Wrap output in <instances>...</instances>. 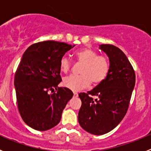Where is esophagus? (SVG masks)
<instances>
[{"mask_svg":"<svg viewBox=\"0 0 151 151\" xmlns=\"http://www.w3.org/2000/svg\"><path fill=\"white\" fill-rule=\"evenodd\" d=\"M73 96H74V97H78V94L77 92H73Z\"/></svg>","mask_w":151,"mask_h":151,"instance_id":"esophagus-1","label":"esophagus"}]
</instances>
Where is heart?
<instances>
[{
    "label": "heart",
    "mask_w": 151,
    "mask_h": 151,
    "mask_svg": "<svg viewBox=\"0 0 151 151\" xmlns=\"http://www.w3.org/2000/svg\"><path fill=\"white\" fill-rule=\"evenodd\" d=\"M78 63H83L81 76H69L64 78L63 85L72 91H80L86 88L92 82L98 85L107 76L110 71V62L105 56L98 55L97 52L90 48H83L75 53ZM61 71L66 73L72 67V63L66 57H63L60 61Z\"/></svg>",
    "instance_id": "1"
}]
</instances>
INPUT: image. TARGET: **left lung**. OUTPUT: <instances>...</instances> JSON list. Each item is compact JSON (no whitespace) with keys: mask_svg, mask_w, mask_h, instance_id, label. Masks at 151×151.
Wrapping results in <instances>:
<instances>
[{"mask_svg":"<svg viewBox=\"0 0 151 151\" xmlns=\"http://www.w3.org/2000/svg\"><path fill=\"white\" fill-rule=\"evenodd\" d=\"M100 49L110 60L107 76L91 91L78 94L82 101L78 122L84 130L96 135L109 132L122 120L135 84L134 69L120 49L113 45H101Z\"/></svg>","mask_w":151,"mask_h":151,"instance_id":"obj_1","label":"left lung"}]
</instances>
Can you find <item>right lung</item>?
<instances>
[{
  "instance_id": "add662e5",
  "label": "right lung",
  "mask_w": 151,
  "mask_h": 151,
  "mask_svg": "<svg viewBox=\"0 0 151 151\" xmlns=\"http://www.w3.org/2000/svg\"><path fill=\"white\" fill-rule=\"evenodd\" d=\"M64 42L33 44L22 55L14 77L18 110L31 128L46 131L59 123L63 109L73 96L62 81L60 61L72 47Z\"/></svg>"
}]
</instances>
